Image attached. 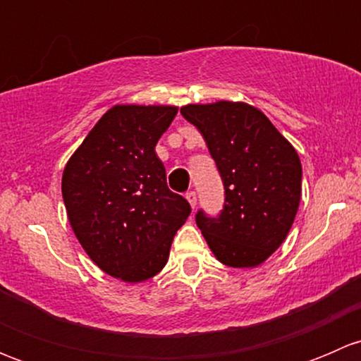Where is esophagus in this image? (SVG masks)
I'll use <instances>...</instances> for the list:
<instances>
[{"label": "esophagus", "mask_w": 361, "mask_h": 361, "mask_svg": "<svg viewBox=\"0 0 361 361\" xmlns=\"http://www.w3.org/2000/svg\"><path fill=\"white\" fill-rule=\"evenodd\" d=\"M185 197H187V201L190 202V206L195 209V204H197V194H195L194 190H190V192H187V194H185Z\"/></svg>", "instance_id": "34e87169"}]
</instances>
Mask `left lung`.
<instances>
[{
    "instance_id": "1",
    "label": "left lung",
    "mask_w": 361,
    "mask_h": 361,
    "mask_svg": "<svg viewBox=\"0 0 361 361\" xmlns=\"http://www.w3.org/2000/svg\"><path fill=\"white\" fill-rule=\"evenodd\" d=\"M202 134L220 173L224 209L195 214L214 257L228 267H257L288 235L302 190L297 152L257 108L220 101L181 108Z\"/></svg>"
}]
</instances>
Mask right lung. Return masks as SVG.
<instances>
[{
    "instance_id": "right-lung-1",
    "label": "right lung",
    "mask_w": 361,
    "mask_h": 361,
    "mask_svg": "<svg viewBox=\"0 0 361 361\" xmlns=\"http://www.w3.org/2000/svg\"><path fill=\"white\" fill-rule=\"evenodd\" d=\"M174 106H113L64 167L69 224L94 264L140 283L162 271L171 243L192 207L167 188L155 145Z\"/></svg>"
}]
</instances>
